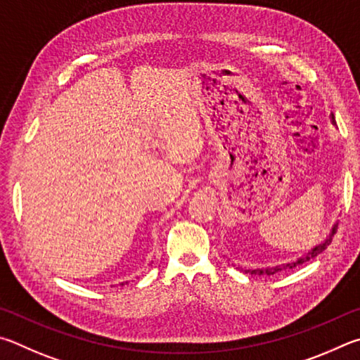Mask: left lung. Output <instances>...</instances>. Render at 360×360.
Listing matches in <instances>:
<instances>
[{
  "mask_svg": "<svg viewBox=\"0 0 360 360\" xmlns=\"http://www.w3.org/2000/svg\"><path fill=\"white\" fill-rule=\"evenodd\" d=\"M332 124H335V117L332 115ZM337 231V223L332 224V228L329 231V236H327L323 242H319L318 245H314V247L308 251V253L302 255L300 257H297L295 261H291V262H286V264H280V266H272V267H261V269H245V274H251V275H275L281 272V270H286V269H294L300 266V264H304L307 261H310L311 257H316L319 253H323V251L327 248V245H329L332 242V237L333 234H335ZM243 270V269H242Z\"/></svg>",
  "mask_w": 360,
  "mask_h": 360,
  "instance_id": "left-lung-1",
  "label": "left lung"
}]
</instances>
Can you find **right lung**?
<instances>
[{
    "mask_svg": "<svg viewBox=\"0 0 360 360\" xmlns=\"http://www.w3.org/2000/svg\"><path fill=\"white\" fill-rule=\"evenodd\" d=\"M126 283H128V281H126ZM122 285H124V283H122Z\"/></svg>",
    "mask_w": 360,
    "mask_h": 360,
    "instance_id": "1",
    "label": "right lung"
}]
</instances>
